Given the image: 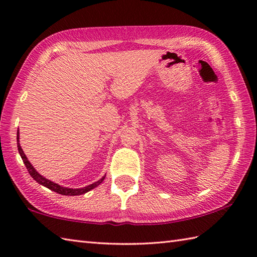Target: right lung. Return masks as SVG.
<instances>
[{
    "label": "right lung",
    "instance_id": "1",
    "mask_svg": "<svg viewBox=\"0 0 257 257\" xmlns=\"http://www.w3.org/2000/svg\"><path fill=\"white\" fill-rule=\"evenodd\" d=\"M16 140H18L19 154H20V156H21V158H22V160H23V162H24V165H25V167H26V169H27V171H29V173L31 174V177H32L33 179H34L37 183L44 185L45 188L54 191V192H57V193L62 194V195H80V194H85V193H87V192H89L90 190H92V189H95L96 187H98V185H99V184L103 181V180H105L106 174H105V176H103L101 179L98 180V181H96V182H94V183H91V184H89V185H87V187L79 188V189H72V188H66V187H63V185H59V184L51 181V180L46 179L45 177H43L42 174L38 173V172L35 170V168L32 166V163H31L29 160H27V157L25 156L24 151L22 150L21 145H20V133H19V130H18V138H16Z\"/></svg>",
    "mask_w": 257,
    "mask_h": 257
}]
</instances>
